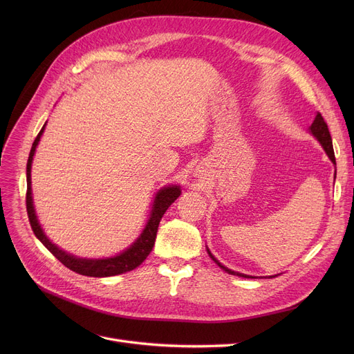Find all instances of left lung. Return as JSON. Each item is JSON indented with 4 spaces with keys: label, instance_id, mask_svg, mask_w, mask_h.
I'll return each mask as SVG.
<instances>
[{
    "label": "left lung",
    "instance_id": "1",
    "mask_svg": "<svg viewBox=\"0 0 354 354\" xmlns=\"http://www.w3.org/2000/svg\"><path fill=\"white\" fill-rule=\"evenodd\" d=\"M310 130H311V133L319 139V142L323 145V147H324V151H326V153L328 155V158L331 159V162L336 165V158H334V151H333V143H331V136H330V132H328V126H327V123H326V120L323 119V116L320 115V113H317V116H315V119H314V122L311 123V126H310ZM208 254L211 255V258L214 259V261L221 267V268H224L228 274H232V275H238V277H244V278H251V277H248V275H245V274H241V272H235V271H232V270H228L227 267H224V266H221L216 259L214 258V255L209 252V250H208Z\"/></svg>",
    "mask_w": 354,
    "mask_h": 354
}]
</instances>
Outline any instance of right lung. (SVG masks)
Wrapping results in <instances>:
<instances>
[{
	"label": "right lung",
	"mask_w": 354,
	"mask_h": 354,
	"mask_svg": "<svg viewBox=\"0 0 354 354\" xmlns=\"http://www.w3.org/2000/svg\"><path fill=\"white\" fill-rule=\"evenodd\" d=\"M44 132V126L40 130V133L37 135L32 147L30 151L28 162H27V194H26V205H27V214H28V221L32 232L35 236L39 238L43 245L59 259V261L70 268L71 271L87 275V277H111V275H118L123 274L126 271H132L133 268L139 267L146 257L151 254L153 245H155V239H156V232L159 222L166 212V209L169 208L172 203L179 198L180 189L179 187H167L163 188L158 192L155 202H153V209L151 214V218H149L147 224L140 234V236L136 239V243L127 248L124 252L113 257V258H104V259H86V258H76L74 255H70L64 252L63 250L55 247L51 241L44 235L39 221H37L34 207H32V196H31V163H32V156L35 152V147L39 145V140Z\"/></svg>",
	"instance_id": "right-lung-1"
}]
</instances>
